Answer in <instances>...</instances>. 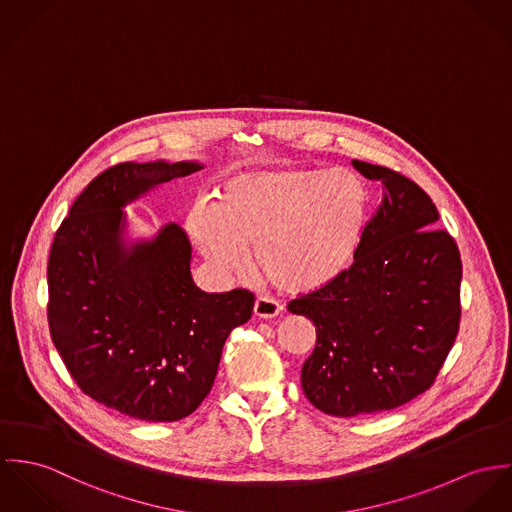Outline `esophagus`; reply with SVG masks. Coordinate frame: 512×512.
<instances>
[{
	"instance_id": "esophagus-1",
	"label": "esophagus",
	"mask_w": 512,
	"mask_h": 512,
	"mask_svg": "<svg viewBox=\"0 0 512 512\" xmlns=\"http://www.w3.org/2000/svg\"><path fill=\"white\" fill-rule=\"evenodd\" d=\"M253 312H255V316H257V318L271 320V318L279 316L281 306H279V302H275V300H271V298H267V296H259V298L255 300Z\"/></svg>"
}]
</instances>
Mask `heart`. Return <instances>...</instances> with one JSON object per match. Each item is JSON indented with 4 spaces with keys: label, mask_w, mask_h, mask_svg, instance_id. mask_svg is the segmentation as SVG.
Masks as SVG:
<instances>
[{
    "label": "heart",
    "mask_w": 512,
    "mask_h": 512,
    "mask_svg": "<svg viewBox=\"0 0 512 512\" xmlns=\"http://www.w3.org/2000/svg\"><path fill=\"white\" fill-rule=\"evenodd\" d=\"M367 188L347 169L281 167L231 174L210 206L188 212V233L222 277L247 271L255 245L263 277L288 294L334 283L349 267L367 218Z\"/></svg>",
    "instance_id": "heart-1"
}]
</instances>
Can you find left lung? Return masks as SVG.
Wrapping results in <instances>:
<instances>
[{
	"label": "left lung",
	"instance_id": "left-lung-1",
	"mask_svg": "<svg viewBox=\"0 0 512 512\" xmlns=\"http://www.w3.org/2000/svg\"><path fill=\"white\" fill-rule=\"evenodd\" d=\"M353 167L383 184L381 206L351 267L288 304V312L316 326V347L300 373L304 395L345 418L393 410L428 391L461 318L459 249L436 228L430 196L387 167Z\"/></svg>",
	"mask_w": 512,
	"mask_h": 512
}]
</instances>
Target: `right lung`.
<instances>
[{
  "label": "right lung",
  "mask_w": 512,
  "mask_h": 512,
  "mask_svg": "<svg viewBox=\"0 0 512 512\" xmlns=\"http://www.w3.org/2000/svg\"><path fill=\"white\" fill-rule=\"evenodd\" d=\"M202 165L119 163L74 200L49 257V328L84 395L131 418L174 422L208 397L229 332L251 318L245 288L202 292L192 245L169 224L125 247L123 206Z\"/></svg>",
  "instance_id": "obj_1"
}]
</instances>
